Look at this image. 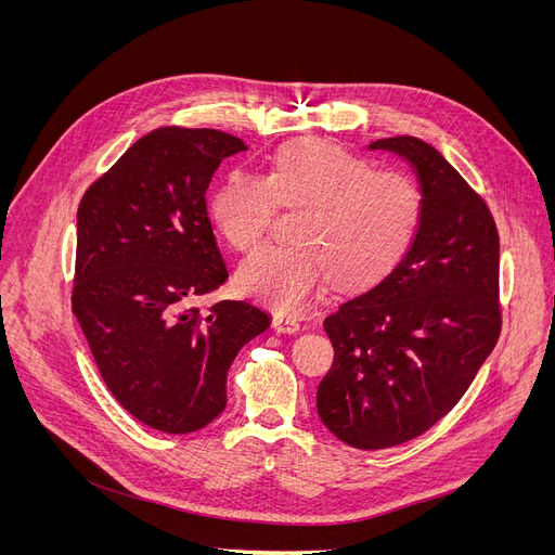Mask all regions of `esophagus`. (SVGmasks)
<instances>
[{
    "label": "esophagus",
    "instance_id": "34e87169",
    "mask_svg": "<svg viewBox=\"0 0 555 555\" xmlns=\"http://www.w3.org/2000/svg\"><path fill=\"white\" fill-rule=\"evenodd\" d=\"M272 326H274L276 333H287V335H293V333L301 331V322H299V319H297V317H289V314H276V317L272 319Z\"/></svg>",
    "mask_w": 555,
    "mask_h": 555
}]
</instances>
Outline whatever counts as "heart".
Masks as SVG:
<instances>
[{"label":"heart","instance_id":"1","mask_svg":"<svg viewBox=\"0 0 555 555\" xmlns=\"http://www.w3.org/2000/svg\"><path fill=\"white\" fill-rule=\"evenodd\" d=\"M276 207L299 209L295 243L260 247L238 270L241 293L279 312H297L326 274L339 285L385 276L412 245L423 214L418 184L324 139H295L274 153L266 178L233 170L214 191L209 216L220 236L249 251Z\"/></svg>","mask_w":555,"mask_h":555}]
</instances>
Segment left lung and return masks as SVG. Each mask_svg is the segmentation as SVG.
Here are the masks:
<instances>
[{
  "label": "left lung",
  "mask_w": 555,
  "mask_h": 555,
  "mask_svg": "<svg viewBox=\"0 0 555 555\" xmlns=\"http://www.w3.org/2000/svg\"><path fill=\"white\" fill-rule=\"evenodd\" d=\"M369 149L416 168L423 214L398 266L326 317L335 360L317 412L339 441L383 450L439 423L498 344L500 233L486 199L423 139Z\"/></svg>",
  "instance_id": "left-lung-1"
}]
</instances>
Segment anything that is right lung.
<instances>
[{
    "label": "right lung",
    "instance_id": "add662e5",
    "mask_svg": "<svg viewBox=\"0 0 555 555\" xmlns=\"http://www.w3.org/2000/svg\"><path fill=\"white\" fill-rule=\"evenodd\" d=\"M247 151L211 128H159L85 191L72 310L112 396L166 434L209 425L227 404V371L270 326L247 301H195L229 272L207 214L220 162Z\"/></svg>",
    "mask_w": 555,
    "mask_h": 555
}]
</instances>
